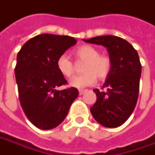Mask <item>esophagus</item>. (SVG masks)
Returning a JSON list of instances; mask_svg holds the SVG:
<instances>
[{"mask_svg":"<svg viewBox=\"0 0 155 155\" xmlns=\"http://www.w3.org/2000/svg\"><path fill=\"white\" fill-rule=\"evenodd\" d=\"M85 92H86V90H79V95L80 96L84 95Z\"/></svg>","mask_w":155,"mask_h":155,"instance_id":"obj_1","label":"esophagus"}]
</instances>
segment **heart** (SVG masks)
<instances>
[{
  "instance_id": "b5f03b06",
  "label": "heart",
  "mask_w": 155,
  "mask_h": 155,
  "mask_svg": "<svg viewBox=\"0 0 155 155\" xmlns=\"http://www.w3.org/2000/svg\"><path fill=\"white\" fill-rule=\"evenodd\" d=\"M77 59L85 61L83 66L84 73L73 78L71 86L83 89L93 85L98 78H106L110 73L112 62L108 55L100 54L98 49L90 45H83L74 51ZM57 68L60 74L65 78H71L74 74V64L66 55H61L57 60Z\"/></svg>"
}]
</instances>
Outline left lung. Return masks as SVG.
Wrapping results in <instances>:
<instances>
[{"mask_svg":"<svg viewBox=\"0 0 155 155\" xmlns=\"http://www.w3.org/2000/svg\"><path fill=\"white\" fill-rule=\"evenodd\" d=\"M84 42L104 45L109 52L112 67L104 88L95 89L97 101L91 108L94 119L106 128L122 125L131 116L137 103L141 74L138 52L127 40L114 35L97 36Z\"/></svg>","mask_w":155,"mask_h":155,"instance_id":"obj_1","label":"left lung"}]
</instances>
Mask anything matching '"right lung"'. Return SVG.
Listing matches in <instances>:
<instances>
[{"mask_svg": "<svg viewBox=\"0 0 155 155\" xmlns=\"http://www.w3.org/2000/svg\"><path fill=\"white\" fill-rule=\"evenodd\" d=\"M77 40L70 36L39 34L27 41L17 54L15 79L24 113L40 129L56 128L64 120L78 91H58L66 79L57 68V60Z\"/></svg>", "mask_w": 155, "mask_h": 155, "instance_id": "right-lung-1", "label": "right lung"}]
</instances>
